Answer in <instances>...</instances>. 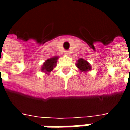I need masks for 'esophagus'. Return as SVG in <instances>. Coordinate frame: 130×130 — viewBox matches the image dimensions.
<instances>
[{"instance_id": "34e87169", "label": "esophagus", "mask_w": 130, "mask_h": 130, "mask_svg": "<svg viewBox=\"0 0 130 130\" xmlns=\"http://www.w3.org/2000/svg\"><path fill=\"white\" fill-rule=\"evenodd\" d=\"M65 54L66 56H68V55H69V52H68V51H65Z\"/></svg>"}]
</instances>
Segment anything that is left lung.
Wrapping results in <instances>:
<instances>
[{"mask_svg":"<svg viewBox=\"0 0 130 130\" xmlns=\"http://www.w3.org/2000/svg\"><path fill=\"white\" fill-rule=\"evenodd\" d=\"M76 65L80 71L84 72H87L88 71H90L92 69V66L90 64L87 60H84V59H79L77 60Z\"/></svg>","mask_w":130,"mask_h":130,"instance_id":"left-lung-1","label":"left lung"}]
</instances>
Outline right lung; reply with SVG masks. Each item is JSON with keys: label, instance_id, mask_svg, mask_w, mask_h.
I'll use <instances>...</instances> for the list:
<instances>
[{"label": "right lung", "instance_id": "add662e5", "mask_svg": "<svg viewBox=\"0 0 130 130\" xmlns=\"http://www.w3.org/2000/svg\"><path fill=\"white\" fill-rule=\"evenodd\" d=\"M58 59L59 56H53L46 60L43 64V66L41 67V71L43 72H45L46 74H49L56 66Z\"/></svg>", "mask_w": 130, "mask_h": 130}]
</instances>
